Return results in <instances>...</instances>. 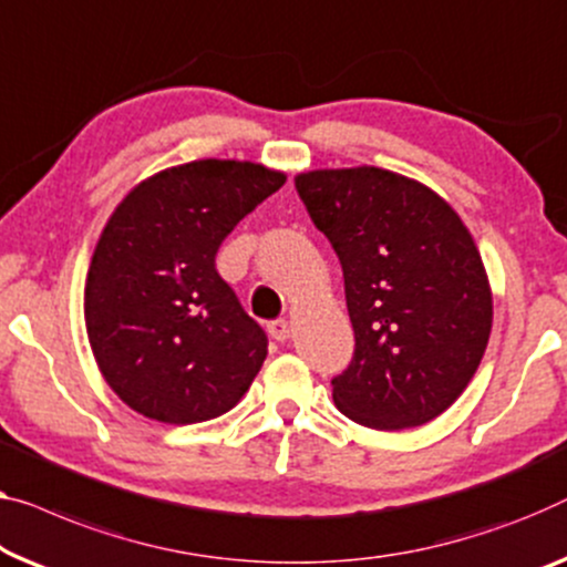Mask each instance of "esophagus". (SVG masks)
<instances>
[{
    "label": "esophagus",
    "mask_w": 567,
    "mask_h": 567,
    "mask_svg": "<svg viewBox=\"0 0 567 567\" xmlns=\"http://www.w3.org/2000/svg\"><path fill=\"white\" fill-rule=\"evenodd\" d=\"M267 333L275 338V341H285L287 336H290V326H287L285 318H277V320H269L267 323Z\"/></svg>",
    "instance_id": "1"
}]
</instances>
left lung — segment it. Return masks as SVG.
Masks as SVG:
<instances>
[{"label":"left lung","instance_id":"left-lung-1","mask_svg":"<svg viewBox=\"0 0 567 567\" xmlns=\"http://www.w3.org/2000/svg\"><path fill=\"white\" fill-rule=\"evenodd\" d=\"M343 269L351 364L331 379L359 425H425L466 390L492 333V290L476 244L447 203L382 167L295 177Z\"/></svg>","mask_w":567,"mask_h":567}]
</instances>
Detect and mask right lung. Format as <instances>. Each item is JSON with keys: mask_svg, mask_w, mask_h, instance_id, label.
Segmentation results:
<instances>
[{"mask_svg": "<svg viewBox=\"0 0 567 567\" xmlns=\"http://www.w3.org/2000/svg\"><path fill=\"white\" fill-rule=\"evenodd\" d=\"M282 185L255 163L198 159L147 177L109 218L83 310L101 374L140 415L190 425L249 390L267 333L216 272V251Z\"/></svg>", "mask_w": 567, "mask_h": 567, "instance_id": "right-lung-1", "label": "right lung"}]
</instances>
